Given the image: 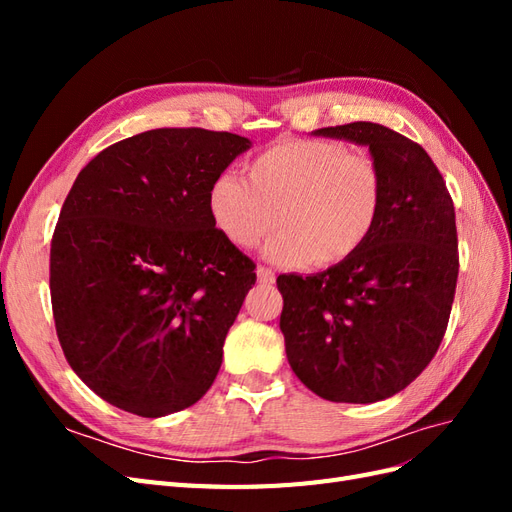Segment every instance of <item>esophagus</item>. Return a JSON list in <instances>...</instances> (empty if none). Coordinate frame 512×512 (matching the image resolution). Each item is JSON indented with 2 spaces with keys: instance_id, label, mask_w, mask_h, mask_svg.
<instances>
[{
  "instance_id": "34e87169",
  "label": "esophagus",
  "mask_w": 512,
  "mask_h": 512,
  "mask_svg": "<svg viewBox=\"0 0 512 512\" xmlns=\"http://www.w3.org/2000/svg\"><path fill=\"white\" fill-rule=\"evenodd\" d=\"M258 282L260 284H275V271L269 269V267H258Z\"/></svg>"
}]
</instances>
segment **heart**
Instances as JSON below:
<instances>
[{"instance_id": "heart-1", "label": "heart", "mask_w": 512, "mask_h": 512, "mask_svg": "<svg viewBox=\"0 0 512 512\" xmlns=\"http://www.w3.org/2000/svg\"><path fill=\"white\" fill-rule=\"evenodd\" d=\"M250 181L222 173L209 185L213 226L252 250L277 226L267 254L284 265L333 267L374 232L384 205V175L367 153L322 138H284L247 166Z\"/></svg>"}]
</instances>
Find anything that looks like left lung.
Here are the masks:
<instances>
[{"instance_id":"1","label":"left lung","mask_w":512,"mask_h":512,"mask_svg":"<svg viewBox=\"0 0 512 512\" xmlns=\"http://www.w3.org/2000/svg\"><path fill=\"white\" fill-rule=\"evenodd\" d=\"M316 134L369 147L384 205L354 256L309 277H277L280 329L309 391L374 404L404 391L442 344L459 275L455 207L438 166L404 134L369 121Z\"/></svg>"}]
</instances>
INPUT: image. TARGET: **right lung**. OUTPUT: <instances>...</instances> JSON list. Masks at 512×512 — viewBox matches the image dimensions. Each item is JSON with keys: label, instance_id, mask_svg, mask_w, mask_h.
<instances>
[{"label": "right lung", "instance_id": "obj_1", "mask_svg": "<svg viewBox=\"0 0 512 512\" xmlns=\"http://www.w3.org/2000/svg\"><path fill=\"white\" fill-rule=\"evenodd\" d=\"M250 141L158 128L100 151L76 177L51 241L61 350L91 391L156 418L218 376L256 265L213 226L207 194Z\"/></svg>", "mask_w": 512, "mask_h": 512}]
</instances>
